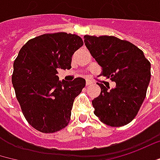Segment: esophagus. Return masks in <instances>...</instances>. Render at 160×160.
<instances>
[{
  "label": "esophagus",
  "mask_w": 160,
  "mask_h": 160,
  "mask_svg": "<svg viewBox=\"0 0 160 160\" xmlns=\"http://www.w3.org/2000/svg\"><path fill=\"white\" fill-rule=\"evenodd\" d=\"M92 83H93V82H92V81H91L90 80H86V85H87V86H89V85H91Z\"/></svg>",
  "instance_id": "1"
}]
</instances>
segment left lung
Instances as JSON below:
<instances>
[{"instance_id": "left-lung-1", "label": "left lung", "mask_w": 160, "mask_h": 160, "mask_svg": "<svg viewBox=\"0 0 160 160\" xmlns=\"http://www.w3.org/2000/svg\"><path fill=\"white\" fill-rule=\"evenodd\" d=\"M84 43L91 56L102 68V75L116 82L108 89H101L92 100L94 114L105 124L121 127L136 117L150 81V62L143 52L128 41L114 36H84Z\"/></svg>"}]
</instances>
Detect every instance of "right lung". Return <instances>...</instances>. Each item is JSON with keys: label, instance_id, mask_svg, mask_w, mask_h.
Here are the masks:
<instances>
[{"label": "right lung", "instance_id": "add662e5", "mask_svg": "<svg viewBox=\"0 0 160 160\" xmlns=\"http://www.w3.org/2000/svg\"><path fill=\"white\" fill-rule=\"evenodd\" d=\"M83 45L76 34L48 33L28 41L13 63L12 85L26 120L35 129L53 133L70 122L75 98L86 80H59L58 71L70 70L74 52Z\"/></svg>", "mask_w": 160, "mask_h": 160}]
</instances>
